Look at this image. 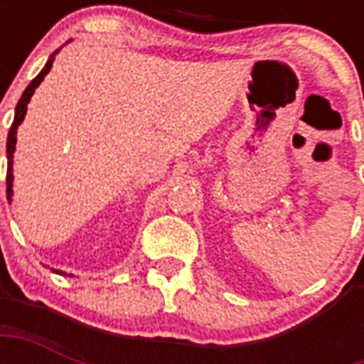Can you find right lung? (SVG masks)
<instances>
[{"mask_svg": "<svg viewBox=\"0 0 364 364\" xmlns=\"http://www.w3.org/2000/svg\"><path fill=\"white\" fill-rule=\"evenodd\" d=\"M58 53V50H56ZM54 53V54H56ZM54 54L48 58L47 65L43 68L41 73L33 79V81L28 85V88L24 90V94H22V98L18 100V104H16V111H14V121L13 124H11V130H9V137H7V200H11V187H13V153H14V145H16V130H18V124L22 122V119H24L26 115V109H28V104H30V98L33 96V92H36V88L39 87V82L45 79V75L48 73V70H50V65H53L54 62Z\"/></svg>", "mask_w": 364, "mask_h": 364, "instance_id": "right-lung-1", "label": "right lung"}]
</instances>
